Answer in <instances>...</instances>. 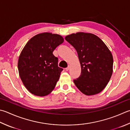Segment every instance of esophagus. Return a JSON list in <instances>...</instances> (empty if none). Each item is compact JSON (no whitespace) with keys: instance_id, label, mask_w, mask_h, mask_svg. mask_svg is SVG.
<instances>
[{"instance_id":"obj_1","label":"esophagus","mask_w":130,"mask_h":130,"mask_svg":"<svg viewBox=\"0 0 130 130\" xmlns=\"http://www.w3.org/2000/svg\"><path fill=\"white\" fill-rule=\"evenodd\" d=\"M70 66L68 65V67L67 68H66V71H68V70H70Z\"/></svg>"}]
</instances>
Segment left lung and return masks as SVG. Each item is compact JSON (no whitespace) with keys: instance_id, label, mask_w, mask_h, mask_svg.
<instances>
[{"instance_id":"left-lung-1","label":"left lung","mask_w":130,"mask_h":130,"mask_svg":"<svg viewBox=\"0 0 130 130\" xmlns=\"http://www.w3.org/2000/svg\"><path fill=\"white\" fill-rule=\"evenodd\" d=\"M65 40L76 50L80 63L81 74L73 80L75 85L85 95L99 93L111 76V52L101 39L91 33H73L66 36Z\"/></svg>"}]
</instances>
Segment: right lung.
<instances>
[{"instance_id": "obj_1", "label": "right lung", "mask_w": 130, "mask_h": 130, "mask_svg": "<svg viewBox=\"0 0 130 130\" xmlns=\"http://www.w3.org/2000/svg\"><path fill=\"white\" fill-rule=\"evenodd\" d=\"M64 40L55 34L44 33L34 36L22 50L18 61L19 75L31 93L45 96L52 91L63 68L53 51Z\"/></svg>"}]
</instances>
